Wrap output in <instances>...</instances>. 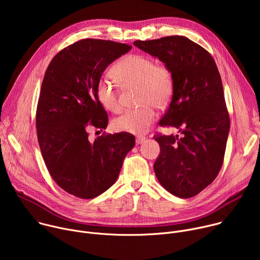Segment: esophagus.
<instances>
[{"label": "esophagus", "mask_w": 260, "mask_h": 260, "mask_svg": "<svg viewBox=\"0 0 260 260\" xmlns=\"http://www.w3.org/2000/svg\"><path fill=\"white\" fill-rule=\"evenodd\" d=\"M145 137H142V136H138L137 138H136V143L137 144H142L144 141H145Z\"/></svg>", "instance_id": "esophagus-1"}]
</instances>
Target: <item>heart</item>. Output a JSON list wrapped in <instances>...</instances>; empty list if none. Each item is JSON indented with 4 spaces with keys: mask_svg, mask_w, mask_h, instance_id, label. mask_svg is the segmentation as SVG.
Here are the masks:
<instances>
[{
    "mask_svg": "<svg viewBox=\"0 0 260 260\" xmlns=\"http://www.w3.org/2000/svg\"><path fill=\"white\" fill-rule=\"evenodd\" d=\"M123 86L138 85L137 101L141 106L128 109L114 119L113 126L118 132L144 134L153 123L156 113L154 107H166L174 90L173 74L165 63L145 54H128L120 59L112 70ZM99 103L108 111L117 113L121 109L116 85L107 77L99 80L95 88Z\"/></svg>",
    "mask_w": 260,
    "mask_h": 260,
    "instance_id": "b5f03b06",
    "label": "heart"
}]
</instances>
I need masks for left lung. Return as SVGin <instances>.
<instances>
[{"instance_id": "obj_1", "label": "left lung", "mask_w": 260, "mask_h": 260, "mask_svg": "<svg viewBox=\"0 0 260 260\" xmlns=\"http://www.w3.org/2000/svg\"><path fill=\"white\" fill-rule=\"evenodd\" d=\"M134 44L157 56L173 74L172 101L158 124L181 134L154 135L160 147L155 175L172 194L194 197L215 180L224 159L231 122L219 71L212 55L186 37Z\"/></svg>"}]
</instances>
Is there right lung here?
<instances>
[{
    "label": "right lung",
    "instance_id": "obj_1",
    "mask_svg": "<svg viewBox=\"0 0 260 260\" xmlns=\"http://www.w3.org/2000/svg\"><path fill=\"white\" fill-rule=\"evenodd\" d=\"M128 44L82 39L60 50L44 75L37 105V136L46 168L58 186L79 199H93L115 183L136 143L128 133L105 134L108 114L95 88L106 68L128 52Z\"/></svg>",
    "mask_w": 260,
    "mask_h": 260
}]
</instances>
